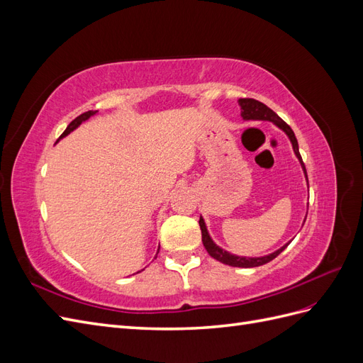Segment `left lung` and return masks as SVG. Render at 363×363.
<instances>
[{
  "instance_id": "8db88e82",
  "label": "left lung",
  "mask_w": 363,
  "mask_h": 363,
  "mask_svg": "<svg viewBox=\"0 0 363 363\" xmlns=\"http://www.w3.org/2000/svg\"><path fill=\"white\" fill-rule=\"evenodd\" d=\"M239 106H240V115H242L244 119H259V121H271V123H274L276 125H279L284 133H286L292 142V148H294V152L295 156L298 157L301 167H303V171H304V175L307 179V172H306V167L303 163V159L300 156V151H298V142H296V138L294 135L292 128L284 123V121L274 112L271 111V108L268 106H265L263 103L257 101V100H252V98H240L239 100ZM200 228H201V238H203V244H204V248L207 250L208 255H211L213 259H216L218 262L221 263H225V265H230V267H238V268H255V267H260V265H265V263L271 262L272 259H276L280 252L286 248L289 244L283 245L280 250L271 252V255L268 256H263V257H240V256H235V255H230V252H227L225 250L219 248L213 240L211 239V236H208L207 233V228H206V224H204V219L200 216Z\"/></svg>"
}]
</instances>
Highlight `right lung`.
<instances>
[{"label":"right lung","mask_w":363,"mask_h":363,"mask_svg":"<svg viewBox=\"0 0 363 363\" xmlns=\"http://www.w3.org/2000/svg\"><path fill=\"white\" fill-rule=\"evenodd\" d=\"M95 113H96V111H95V112H94V111H89V112H84V113H82L80 116H77V118L72 121V123H71V124L67 127V130L63 131L62 136H60L59 139H62V138H65V136H68L72 130H75V128L79 127L82 123H84L86 119H89V118H91L92 115H95ZM59 139H57V140H59ZM157 252H159V250H157Z\"/></svg>","instance_id":"add662e5"}]
</instances>
